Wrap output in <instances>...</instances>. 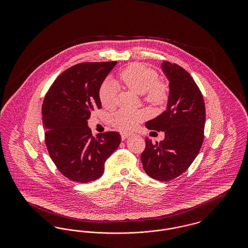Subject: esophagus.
Listing matches in <instances>:
<instances>
[{
	"label": "esophagus",
	"mask_w": 248,
	"mask_h": 248,
	"mask_svg": "<svg viewBox=\"0 0 248 248\" xmlns=\"http://www.w3.org/2000/svg\"><path fill=\"white\" fill-rule=\"evenodd\" d=\"M130 136H131V134H128V133H123V134H121V137H122V140H123L128 139Z\"/></svg>",
	"instance_id": "1"
}]
</instances>
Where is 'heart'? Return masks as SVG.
Listing matches in <instances>:
<instances>
[{
    "label": "heart",
    "instance_id": "obj_1",
    "mask_svg": "<svg viewBox=\"0 0 248 248\" xmlns=\"http://www.w3.org/2000/svg\"><path fill=\"white\" fill-rule=\"evenodd\" d=\"M119 78L131 91L137 94H144V100L153 106H160L168 98V87L165 83L158 81L156 71L141 63L131 64L120 72ZM99 99L102 106L111 108L115 106L117 93L113 83L107 81L99 89ZM144 119L141 112L120 110L112 117L113 125L120 131H130Z\"/></svg>",
    "mask_w": 248,
    "mask_h": 248
}]
</instances>
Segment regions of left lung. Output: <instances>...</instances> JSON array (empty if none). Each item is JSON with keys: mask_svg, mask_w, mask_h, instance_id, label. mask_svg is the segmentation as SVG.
I'll return each instance as SVG.
<instances>
[{"mask_svg": "<svg viewBox=\"0 0 248 248\" xmlns=\"http://www.w3.org/2000/svg\"><path fill=\"white\" fill-rule=\"evenodd\" d=\"M162 69L169 81L167 108L147 122L146 127L165 132V140L153 143L146 138L141 162L150 177L169 181L184 173L200 152L205 106L200 89L188 71L168 61L162 63Z\"/></svg>", "mask_w": 248, "mask_h": 248, "instance_id": "obj_1", "label": "left lung"}]
</instances>
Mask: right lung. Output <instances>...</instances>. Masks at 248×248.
I'll use <instances>...</instances> for the list:
<instances>
[{"mask_svg": "<svg viewBox=\"0 0 248 248\" xmlns=\"http://www.w3.org/2000/svg\"><path fill=\"white\" fill-rule=\"evenodd\" d=\"M116 64L74 65L59 75L45 96L42 119L48 154L59 172L72 181L88 183L101 177L107 159L121 143L117 132L94 138L87 125L91 112L101 108L100 86Z\"/></svg>", "mask_w": 248, "mask_h": 248, "instance_id": "add662e5", "label": "right lung"}]
</instances>
